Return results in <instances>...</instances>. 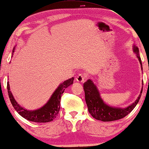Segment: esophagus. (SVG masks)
<instances>
[{"label":"esophagus","mask_w":149,"mask_h":149,"mask_svg":"<svg viewBox=\"0 0 149 149\" xmlns=\"http://www.w3.org/2000/svg\"><path fill=\"white\" fill-rule=\"evenodd\" d=\"M85 78H86V75H85V74H79L76 77V81L78 82H80V83L84 82L85 79Z\"/></svg>","instance_id":"34e87169"}]
</instances>
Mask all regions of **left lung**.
I'll list each match as a JSON object with an SVG mask.
<instances>
[{
    "instance_id": "1",
    "label": "left lung",
    "mask_w": 149,
    "mask_h": 149,
    "mask_svg": "<svg viewBox=\"0 0 149 149\" xmlns=\"http://www.w3.org/2000/svg\"><path fill=\"white\" fill-rule=\"evenodd\" d=\"M133 52L137 55V57L139 60L141 70H143L142 62H141V59L139 53V51L138 47L135 45H133ZM84 89L85 91V102L87 105L89 112L96 120L102 121V122H112V121L122 119L128 114H130L139 101L141 93L143 91L142 87L140 95H139L137 100L127 108H122L112 107L106 104L100 97L99 90L92 80L88 79L86 82L84 83Z\"/></svg>"
}]
</instances>
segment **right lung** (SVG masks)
Segmentation results:
<instances>
[{
    "instance_id": "right-lung-1",
    "label": "right lung",
    "mask_w": 149,
    "mask_h": 149,
    "mask_svg": "<svg viewBox=\"0 0 149 149\" xmlns=\"http://www.w3.org/2000/svg\"><path fill=\"white\" fill-rule=\"evenodd\" d=\"M15 48L16 47H14L12 52H14ZM74 79V78L72 77L62 83L55 90L53 94L50 97L49 101L43 107L35 110H26V108L21 107L16 101L10 90L9 81L7 82V89H8V96L12 106L21 116L24 118L25 119L33 122H49L53 120L58 114L59 110H60V99H61L62 95L67 87L73 84Z\"/></svg>"
}]
</instances>
